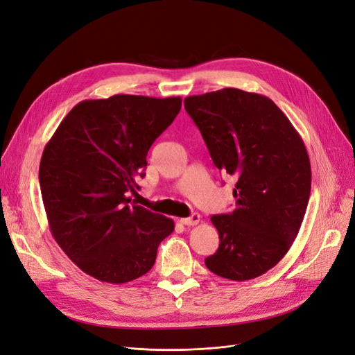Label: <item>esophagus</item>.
Here are the masks:
<instances>
[{
    "label": "esophagus",
    "instance_id": "1",
    "mask_svg": "<svg viewBox=\"0 0 355 355\" xmlns=\"http://www.w3.org/2000/svg\"><path fill=\"white\" fill-rule=\"evenodd\" d=\"M180 222L182 225H189V227H194V225H198L199 222H200V215L199 214H193L191 216H189V218H181L180 219Z\"/></svg>",
    "mask_w": 355,
    "mask_h": 355
}]
</instances>
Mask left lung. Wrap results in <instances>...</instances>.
<instances>
[{"label": "left lung", "mask_w": 355, "mask_h": 355, "mask_svg": "<svg viewBox=\"0 0 355 355\" xmlns=\"http://www.w3.org/2000/svg\"><path fill=\"white\" fill-rule=\"evenodd\" d=\"M218 169L235 180V209L211 218L218 250L206 268L231 281L266 273L290 250L304 219L311 168L304 141L268 96L225 87L187 96Z\"/></svg>", "instance_id": "obj_1"}]
</instances>
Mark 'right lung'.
Wrapping results in <instances>:
<instances>
[{
    "mask_svg": "<svg viewBox=\"0 0 355 355\" xmlns=\"http://www.w3.org/2000/svg\"><path fill=\"white\" fill-rule=\"evenodd\" d=\"M181 98L114 95L78 102L44 149L39 184L52 237L85 273L125 284L148 273L174 220L130 205L146 156Z\"/></svg>",
    "mask_w": 355,
    "mask_h": 355,
    "instance_id": "1",
    "label": "right lung"
}]
</instances>
